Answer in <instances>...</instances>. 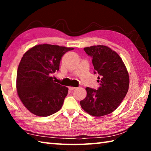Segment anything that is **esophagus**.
Returning a JSON list of instances; mask_svg holds the SVG:
<instances>
[{
    "label": "esophagus",
    "instance_id": "esophagus-1",
    "mask_svg": "<svg viewBox=\"0 0 151 151\" xmlns=\"http://www.w3.org/2000/svg\"><path fill=\"white\" fill-rule=\"evenodd\" d=\"M68 89H69L70 91H74V90H75L76 89V88L75 87H73V86H69V87H68Z\"/></svg>",
    "mask_w": 151,
    "mask_h": 151
}]
</instances>
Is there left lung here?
<instances>
[{
    "label": "left lung",
    "instance_id": "8db88e82",
    "mask_svg": "<svg viewBox=\"0 0 151 151\" xmlns=\"http://www.w3.org/2000/svg\"><path fill=\"white\" fill-rule=\"evenodd\" d=\"M92 57L94 74H99L97 90L86 88L87 95L80 104L84 111L94 116L111 113L126 96L129 86V73L121 58L115 51L104 45L86 47Z\"/></svg>",
    "mask_w": 151,
    "mask_h": 151
}]
</instances>
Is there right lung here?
<instances>
[{"label":"right lung","instance_id":"1","mask_svg":"<svg viewBox=\"0 0 151 151\" xmlns=\"http://www.w3.org/2000/svg\"><path fill=\"white\" fill-rule=\"evenodd\" d=\"M73 48L47 44L35 46L19 65L17 90L24 106L35 115L48 116L62 107L68 89L50 75L59 70L61 57Z\"/></svg>","mask_w":151,"mask_h":151}]
</instances>
